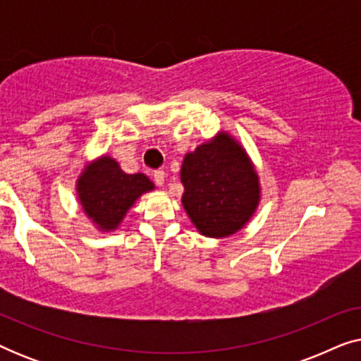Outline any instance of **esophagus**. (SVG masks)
<instances>
[{
  "label": "esophagus",
  "mask_w": 361,
  "mask_h": 361,
  "mask_svg": "<svg viewBox=\"0 0 361 361\" xmlns=\"http://www.w3.org/2000/svg\"><path fill=\"white\" fill-rule=\"evenodd\" d=\"M164 177H166L164 171H161V169L154 171V182L157 185H164Z\"/></svg>",
  "instance_id": "obj_1"
}]
</instances>
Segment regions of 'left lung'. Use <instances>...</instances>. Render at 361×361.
<instances>
[{
  "instance_id": "obj_1",
  "label": "left lung",
  "mask_w": 361,
  "mask_h": 361,
  "mask_svg": "<svg viewBox=\"0 0 361 361\" xmlns=\"http://www.w3.org/2000/svg\"><path fill=\"white\" fill-rule=\"evenodd\" d=\"M182 207L200 235L228 238L253 219L261 200L258 171L243 145L219 131L194 151L180 167Z\"/></svg>"
}]
</instances>
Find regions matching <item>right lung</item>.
I'll use <instances>...</instances> for the list:
<instances>
[{"label": "right lung", "mask_w": 361, "mask_h": 361, "mask_svg": "<svg viewBox=\"0 0 361 361\" xmlns=\"http://www.w3.org/2000/svg\"><path fill=\"white\" fill-rule=\"evenodd\" d=\"M149 177L126 174L111 156L102 154L82 167L75 180V192L83 214L98 231L110 233L142 194L154 190Z\"/></svg>", "instance_id": "add662e5"}]
</instances>
